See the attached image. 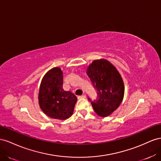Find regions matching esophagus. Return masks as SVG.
Returning a JSON list of instances; mask_svg holds the SVG:
<instances>
[{
	"label": "esophagus",
	"mask_w": 161,
	"mask_h": 161,
	"mask_svg": "<svg viewBox=\"0 0 161 161\" xmlns=\"http://www.w3.org/2000/svg\"><path fill=\"white\" fill-rule=\"evenodd\" d=\"M78 98H79V99H84V98H86V96H85V95L79 96H78Z\"/></svg>",
	"instance_id": "34e87169"
}]
</instances>
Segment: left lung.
<instances>
[{"label": "left lung", "mask_w": 161, "mask_h": 161, "mask_svg": "<svg viewBox=\"0 0 161 161\" xmlns=\"http://www.w3.org/2000/svg\"><path fill=\"white\" fill-rule=\"evenodd\" d=\"M87 75L97 90V98L91 102L96 113L102 117L110 115L119 107L124 96V84L117 69L105 59L95 60L87 69Z\"/></svg>", "instance_id": "8db88e82"}]
</instances>
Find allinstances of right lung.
I'll list each match as a JSON object with an SVG mask.
<instances>
[{"label": "right lung", "mask_w": 161, "mask_h": 161, "mask_svg": "<svg viewBox=\"0 0 161 161\" xmlns=\"http://www.w3.org/2000/svg\"><path fill=\"white\" fill-rule=\"evenodd\" d=\"M77 98L63 88V71L59 67L49 70L41 81L38 103L42 111L53 119L65 120L73 113Z\"/></svg>", "instance_id": "1"}]
</instances>
